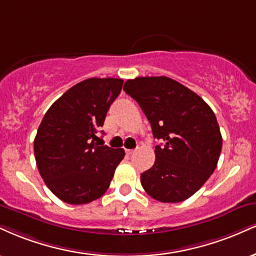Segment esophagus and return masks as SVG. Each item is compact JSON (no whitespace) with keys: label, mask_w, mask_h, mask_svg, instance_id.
<instances>
[{"label":"esophagus","mask_w":256,"mask_h":256,"mask_svg":"<svg viewBox=\"0 0 256 256\" xmlns=\"http://www.w3.org/2000/svg\"><path fill=\"white\" fill-rule=\"evenodd\" d=\"M134 152H136V150H128V149H126V154H128V155H132V154H134Z\"/></svg>","instance_id":"esophagus-1"}]
</instances>
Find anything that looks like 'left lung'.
<instances>
[{"label":"left lung","instance_id":"left-lung-1","mask_svg":"<svg viewBox=\"0 0 256 256\" xmlns=\"http://www.w3.org/2000/svg\"><path fill=\"white\" fill-rule=\"evenodd\" d=\"M149 120L155 146L154 166L140 174L152 198L180 202L192 196L217 167L222 134L211 107L194 92L166 76L136 78L124 84Z\"/></svg>","mask_w":256,"mask_h":256}]
</instances>
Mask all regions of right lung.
Returning a JSON list of instances; mask_svg holds the SVG:
<instances>
[{
    "label": "right lung",
    "instance_id": "obj_1",
    "mask_svg": "<svg viewBox=\"0 0 256 256\" xmlns=\"http://www.w3.org/2000/svg\"><path fill=\"white\" fill-rule=\"evenodd\" d=\"M122 82L84 80L54 101L40 122L34 138L38 170L51 192L68 204H88L102 196L124 158V149L95 143Z\"/></svg>",
    "mask_w": 256,
    "mask_h": 256
}]
</instances>
